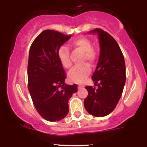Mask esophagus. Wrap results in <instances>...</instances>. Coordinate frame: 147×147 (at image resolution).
<instances>
[{
  "mask_svg": "<svg viewBox=\"0 0 147 147\" xmlns=\"http://www.w3.org/2000/svg\"><path fill=\"white\" fill-rule=\"evenodd\" d=\"M84 85H78V88H79V89H80V88H84Z\"/></svg>",
  "mask_w": 147,
  "mask_h": 147,
  "instance_id": "esophagus-1",
  "label": "esophagus"
}]
</instances>
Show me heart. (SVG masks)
<instances>
[{
    "label": "heart",
    "instance_id": "1",
    "mask_svg": "<svg viewBox=\"0 0 147 147\" xmlns=\"http://www.w3.org/2000/svg\"><path fill=\"white\" fill-rule=\"evenodd\" d=\"M71 45L74 48L77 49L85 54L83 62L88 61L89 63H93L96 59V55L93 50V43L89 39L82 37L75 39L72 41ZM58 57L62 66L67 69L72 66L71 57H70L69 50L65 46H61L58 51ZM91 72V68L88 65L85 64L81 66L74 67L67 74V78L72 82L82 83Z\"/></svg>",
    "mask_w": 147,
    "mask_h": 147
}]
</instances>
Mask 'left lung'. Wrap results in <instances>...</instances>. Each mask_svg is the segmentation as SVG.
Wrapping results in <instances>:
<instances>
[{"label":"left lung","mask_w":147,"mask_h":147,"mask_svg":"<svg viewBox=\"0 0 147 147\" xmlns=\"http://www.w3.org/2000/svg\"><path fill=\"white\" fill-rule=\"evenodd\" d=\"M88 34H97L100 54L96 67L92 76L98 88L86 86L88 97L84 105L88 113L96 117L109 115L115 108L122 95L126 82L124 58L115 39L100 28Z\"/></svg>","instance_id":"1"}]
</instances>
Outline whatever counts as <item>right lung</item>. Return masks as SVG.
Masks as SVG:
<instances>
[{
  "label": "right lung",
  "instance_id": "obj_1",
  "mask_svg": "<svg viewBox=\"0 0 147 147\" xmlns=\"http://www.w3.org/2000/svg\"><path fill=\"white\" fill-rule=\"evenodd\" d=\"M71 37L45 30L36 37L29 51L28 90L35 108L49 121H58L68 113V101L77 85H66L65 74L58 57L59 48Z\"/></svg>",
  "mask_w": 147,
  "mask_h": 147
}]
</instances>
